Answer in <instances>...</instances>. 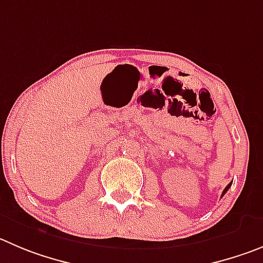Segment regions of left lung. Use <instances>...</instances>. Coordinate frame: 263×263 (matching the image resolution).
<instances>
[{"label": "left lung", "mask_w": 263, "mask_h": 263, "mask_svg": "<svg viewBox=\"0 0 263 263\" xmlns=\"http://www.w3.org/2000/svg\"><path fill=\"white\" fill-rule=\"evenodd\" d=\"M231 184H232V183H230V184H228L227 187H226V188H224V190H223V193H222V197H223V196H224V193H226V192H227V191H228V190H230V187H231Z\"/></svg>", "instance_id": "8db88e82"}]
</instances>
